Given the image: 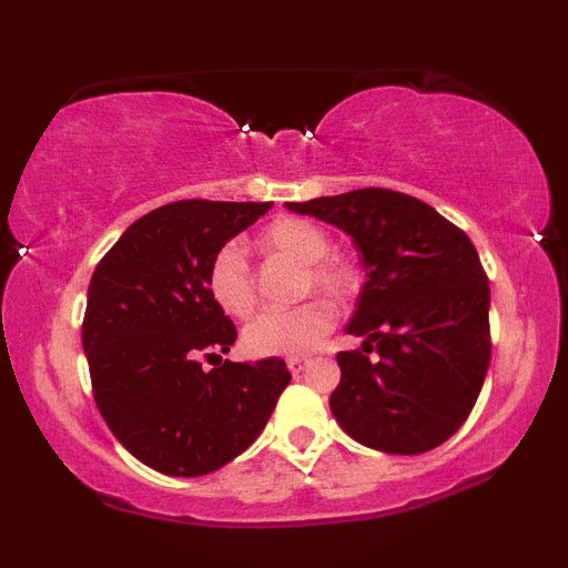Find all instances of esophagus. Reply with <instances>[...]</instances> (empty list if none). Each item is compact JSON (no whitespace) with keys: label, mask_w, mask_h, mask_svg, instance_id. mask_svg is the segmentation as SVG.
<instances>
[{"label":"esophagus","mask_w":568,"mask_h":568,"mask_svg":"<svg viewBox=\"0 0 568 568\" xmlns=\"http://www.w3.org/2000/svg\"><path fill=\"white\" fill-rule=\"evenodd\" d=\"M286 367H290L294 377H300L307 367V359H305V356H292V359H286Z\"/></svg>","instance_id":"34e87169"}]
</instances>
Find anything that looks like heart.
<instances>
[{
    "instance_id": "b5f03b06",
    "label": "heart",
    "mask_w": 568,
    "mask_h": 568,
    "mask_svg": "<svg viewBox=\"0 0 568 568\" xmlns=\"http://www.w3.org/2000/svg\"><path fill=\"white\" fill-rule=\"evenodd\" d=\"M261 251L282 253L305 266V290L348 297L356 286V271L346 261L331 258L328 235L317 224L300 216H278L261 230ZM206 290L222 313L243 317L253 310L255 290L247 255L237 243L222 245L206 271ZM336 321L328 302L310 300L292 310H266L255 315L243 331L245 354L255 359L268 356H307L323 344Z\"/></svg>"
}]
</instances>
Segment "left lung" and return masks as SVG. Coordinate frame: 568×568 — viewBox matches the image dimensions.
<instances>
[{"mask_svg": "<svg viewBox=\"0 0 568 568\" xmlns=\"http://www.w3.org/2000/svg\"><path fill=\"white\" fill-rule=\"evenodd\" d=\"M344 230L367 268L346 333L364 354L341 352L331 414L379 453L439 447L476 406L491 362L488 278L470 237L429 204L359 189L286 204ZM375 347L381 359L366 354Z\"/></svg>", "mask_w": 568, "mask_h": 568, "instance_id": "1", "label": "left lung"}]
</instances>
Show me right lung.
<instances>
[{
	"mask_svg": "<svg viewBox=\"0 0 568 568\" xmlns=\"http://www.w3.org/2000/svg\"><path fill=\"white\" fill-rule=\"evenodd\" d=\"M271 206L173 201L131 224L92 274L82 323L92 395L113 437L152 470H220L258 439L290 385L276 356L222 362L237 331L206 290L214 253Z\"/></svg>",
	"mask_w": 568,
	"mask_h": 568,
	"instance_id": "obj_1",
	"label": "right lung"
}]
</instances>
